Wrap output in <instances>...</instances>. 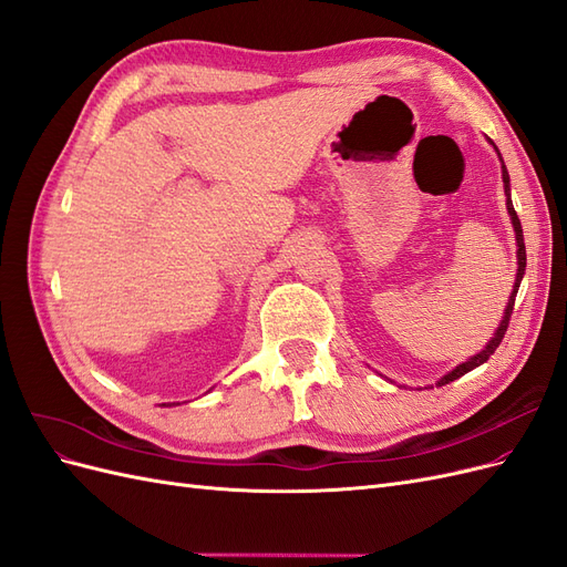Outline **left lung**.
Here are the masks:
<instances>
[{"instance_id": "8db88e82", "label": "left lung", "mask_w": 567, "mask_h": 567, "mask_svg": "<svg viewBox=\"0 0 567 567\" xmlns=\"http://www.w3.org/2000/svg\"><path fill=\"white\" fill-rule=\"evenodd\" d=\"M502 177H504V186H506V208H508V215H511V219H513V229H516V241H518V274H516V286H513V293H511V300H508V307H506V312H504V319H502V323H499V329H496L494 338L487 342V348H485L483 352H477L475 357H471L468 362L458 364L452 373H447V375H444V379H440V383H437V385H447V383H452V381L461 379L463 373H468L471 369H475V367H480V364H485V362H487V359L494 354V350L502 346V340H504L506 329H508L511 315H513V305H516V293H518L520 281H523V274H525V262H527V257H525V241H523V227H520V219H518V213L513 210V203H511V186H508V173H506V165H504V163H502Z\"/></svg>"}]
</instances>
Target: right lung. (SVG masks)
I'll list each match as a JSON object with an SVG mask.
<instances>
[{"label":"right lung","instance_id":"1","mask_svg":"<svg viewBox=\"0 0 567 567\" xmlns=\"http://www.w3.org/2000/svg\"><path fill=\"white\" fill-rule=\"evenodd\" d=\"M163 406H165V404H163Z\"/></svg>","mask_w":567,"mask_h":567}]
</instances>
